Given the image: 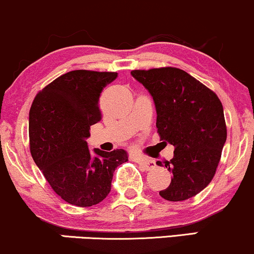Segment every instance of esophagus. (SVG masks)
Here are the masks:
<instances>
[{"label": "esophagus", "mask_w": 254, "mask_h": 254, "mask_svg": "<svg viewBox=\"0 0 254 254\" xmlns=\"http://www.w3.org/2000/svg\"><path fill=\"white\" fill-rule=\"evenodd\" d=\"M137 162H139L146 171L153 170V168L155 167V162L151 160V159H140V160H137Z\"/></svg>", "instance_id": "obj_1"}]
</instances>
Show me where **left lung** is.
I'll use <instances>...</instances> for the list:
<instances>
[{
	"instance_id": "1",
	"label": "left lung",
	"mask_w": 254,
	"mask_h": 254,
	"mask_svg": "<svg viewBox=\"0 0 254 254\" xmlns=\"http://www.w3.org/2000/svg\"><path fill=\"white\" fill-rule=\"evenodd\" d=\"M155 103L156 128L162 142L174 146L170 161H158L173 174L159 194L170 201L196 195L213 179L227 129L220 100L200 81L179 68L132 70Z\"/></svg>"
}]
</instances>
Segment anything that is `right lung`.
Returning a JSON list of instances; mask_svg holds the SVG:
<instances>
[{
	"instance_id": "add662e5",
	"label": "right lung",
	"mask_w": 254,
	"mask_h": 254,
	"mask_svg": "<svg viewBox=\"0 0 254 254\" xmlns=\"http://www.w3.org/2000/svg\"><path fill=\"white\" fill-rule=\"evenodd\" d=\"M115 71L71 70L37 93L29 112L34 161L54 192L70 205L89 207L111 192L113 173L128 161L124 149L89 152L90 126L101 120L102 89Z\"/></svg>"
}]
</instances>
